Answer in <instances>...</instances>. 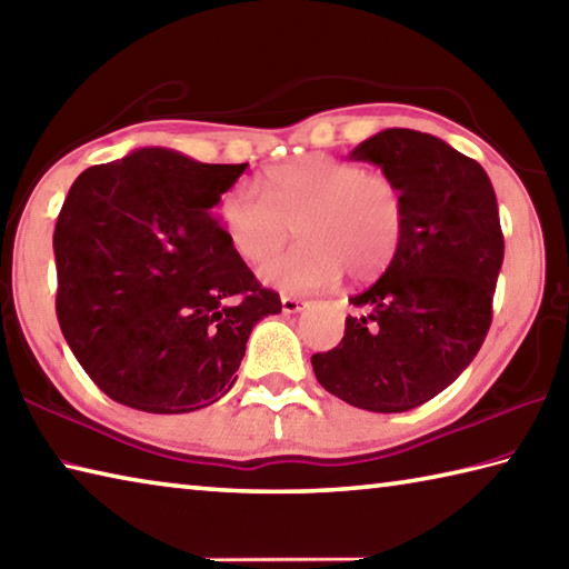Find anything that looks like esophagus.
<instances>
[{
    "label": "esophagus",
    "instance_id": "1",
    "mask_svg": "<svg viewBox=\"0 0 569 569\" xmlns=\"http://www.w3.org/2000/svg\"><path fill=\"white\" fill-rule=\"evenodd\" d=\"M303 306H306V303L301 301V298H293V296H283V298H281L283 313H298Z\"/></svg>",
    "mask_w": 569,
    "mask_h": 569
}]
</instances>
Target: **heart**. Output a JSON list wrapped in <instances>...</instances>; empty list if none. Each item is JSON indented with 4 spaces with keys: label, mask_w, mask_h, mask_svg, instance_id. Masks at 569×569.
Listing matches in <instances>:
<instances>
[{
    "label": "heart",
    "mask_w": 569,
    "mask_h": 569,
    "mask_svg": "<svg viewBox=\"0 0 569 569\" xmlns=\"http://www.w3.org/2000/svg\"><path fill=\"white\" fill-rule=\"evenodd\" d=\"M266 199L236 186L221 199L219 221L243 261L263 263L283 249L293 226L301 243L261 268L283 293H316L336 286L343 268L356 281L386 271L396 258L406 206L398 186L326 153L293 159L261 177Z\"/></svg>",
    "instance_id": "b5f03b06"
}]
</instances>
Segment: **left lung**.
Returning <instances> with one entry per match:
<instances>
[{"label": "left lung", "instance_id": "left-lung-1", "mask_svg": "<svg viewBox=\"0 0 569 569\" xmlns=\"http://www.w3.org/2000/svg\"><path fill=\"white\" fill-rule=\"evenodd\" d=\"M350 159L398 186L406 231L386 273L350 298L363 313L348 316L343 340L311 363L350 406L402 412L446 390L488 336L505 256L498 199L478 161L430 133L386 129Z\"/></svg>", "mask_w": 569, "mask_h": 569}]
</instances>
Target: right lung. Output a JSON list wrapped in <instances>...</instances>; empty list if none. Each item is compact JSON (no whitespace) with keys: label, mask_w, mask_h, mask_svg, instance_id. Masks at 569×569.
Segmentation results:
<instances>
[{"label":"right lung","mask_w":569,"mask_h":569,"mask_svg":"<svg viewBox=\"0 0 569 569\" xmlns=\"http://www.w3.org/2000/svg\"><path fill=\"white\" fill-rule=\"evenodd\" d=\"M246 167L139 149L71 183L54 229L57 318L121 406L173 416L221 400L253 326L281 313L213 216Z\"/></svg>","instance_id":"right-lung-1"}]
</instances>
